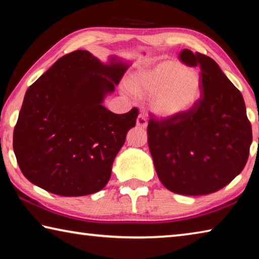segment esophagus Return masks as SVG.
<instances>
[{
  "instance_id": "34e87169",
  "label": "esophagus",
  "mask_w": 259,
  "mask_h": 259,
  "mask_svg": "<svg viewBox=\"0 0 259 259\" xmlns=\"http://www.w3.org/2000/svg\"><path fill=\"white\" fill-rule=\"evenodd\" d=\"M136 124L140 128H146L147 126V121H146V117L143 115V114H139L137 116V120H136Z\"/></svg>"
}]
</instances>
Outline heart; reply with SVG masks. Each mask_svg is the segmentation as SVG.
Instances as JSON below:
<instances>
[{
	"label": "heart",
	"instance_id": "obj_1",
	"mask_svg": "<svg viewBox=\"0 0 259 259\" xmlns=\"http://www.w3.org/2000/svg\"><path fill=\"white\" fill-rule=\"evenodd\" d=\"M135 95L150 97V108L160 119H176L195 106L201 97V77L178 61L166 60L139 69L129 80Z\"/></svg>",
	"mask_w": 259,
	"mask_h": 259
}]
</instances>
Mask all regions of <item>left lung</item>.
Returning a JSON list of instances; mask_svg holds the SVG:
<instances>
[{"instance_id": "left-lung-1", "label": "left lung", "mask_w": 259, "mask_h": 259, "mask_svg": "<svg viewBox=\"0 0 259 259\" xmlns=\"http://www.w3.org/2000/svg\"><path fill=\"white\" fill-rule=\"evenodd\" d=\"M179 59L200 67L201 98L176 119L148 121V147L157 177L183 195H205L242 171L252 142L242 95L213 59L184 49Z\"/></svg>"}]
</instances>
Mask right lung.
Masks as SVG:
<instances>
[{
	"instance_id": "1",
	"label": "right lung",
	"mask_w": 259,
	"mask_h": 259,
	"mask_svg": "<svg viewBox=\"0 0 259 259\" xmlns=\"http://www.w3.org/2000/svg\"><path fill=\"white\" fill-rule=\"evenodd\" d=\"M129 66L117 57L103 63L76 50L28 88L14 130V151L30 183L61 196L93 194L106 186L138 109L115 114L103 103Z\"/></svg>"
}]
</instances>
